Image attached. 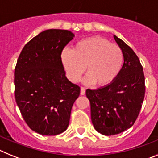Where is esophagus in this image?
I'll return each mask as SVG.
<instances>
[{"label":"esophagus","mask_w":158,"mask_h":158,"mask_svg":"<svg viewBox=\"0 0 158 158\" xmlns=\"http://www.w3.org/2000/svg\"><path fill=\"white\" fill-rule=\"evenodd\" d=\"M85 94V89L84 87H81V95Z\"/></svg>","instance_id":"1"}]
</instances>
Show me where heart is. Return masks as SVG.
<instances>
[{
    "label": "heart",
    "mask_w": 158,
    "mask_h": 158,
    "mask_svg": "<svg viewBox=\"0 0 158 158\" xmlns=\"http://www.w3.org/2000/svg\"><path fill=\"white\" fill-rule=\"evenodd\" d=\"M61 60L67 77L77 82L85 70L86 84L105 87L115 80L122 69L123 54L117 44L100 36H91L78 41L72 50L65 48Z\"/></svg>",
    "instance_id": "1"
}]
</instances>
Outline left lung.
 Segmentation results:
<instances>
[{
  "label": "left lung",
  "instance_id": "left-lung-1",
  "mask_svg": "<svg viewBox=\"0 0 158 158\" xmlns=\"http://www.w3.org/2000/svg\"><path fill=\"white\" fill-rule=\"evenodd\" d=\"M114 39L123 54L120 72L109 85L86 90L94 128L107 136L118 135L133 126L146 91L144 72L139 58L122 40L115 35Z\"/></svg>",
  "mask_w": 158,
  "mask_h": 158
}]
</instances>
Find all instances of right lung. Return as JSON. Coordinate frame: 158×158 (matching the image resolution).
Segmentation results:
<instances>
[{"label":"right lung","instance_id":"obj_1","mask_svg":"<svg viewBox=\"0 0 158 158\" xmlns=\"http://www.w3.org/2000/svg\"><path fill=\"white\" fill-rule=\"evenodd\" d=\"M73 37L68 30L43 31L23 47L16 62V104L27 126L42 135H57L67 129L80 95V87L65 77L61 60Z\"/></svg>","mask_w":158,"mask_h":158}]
</instances>
